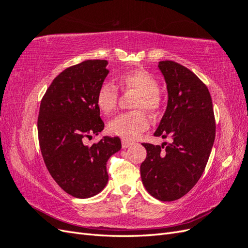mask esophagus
Returning <instances> with one entry per match:
<instances>
[{
  "label": "esophagus",
  "mask_w": 248,
  "mask_h": 248,
  "mask_svg": "<svg viewBox=\"0 0 248 248\" xmlns=\"http://www.w3.org/2000/svg\"><path fill=\"white\" fill-rule=\"evenodd\" d=\"M131 145H132L131 141L127 140H122V148H123V149L128 148V147H130Z\"/></svg>",
  "instance_id": "esophagus-1"
}]
</instances>
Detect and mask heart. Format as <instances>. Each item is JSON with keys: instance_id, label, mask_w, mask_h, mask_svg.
<instances>
[{"instance_id": "b5f03b06", "label": "heart", "mask_w": 248, "mask_h": 248, "mask_svg": "<svg viewBox=\"0 0 248 248\" xmlns=\"http://www.w3.org/2000/svg\"><path fill=\"white\" fill-rule=\"evenodd\" d=\"M119 84L124 90H136L140 97L136 102L137 108H145L156 112L160 108L159 86L155 78L144 69H131L120 74ZM96 103L104 114H110L117 108L118 89L110 81H104L96 94ZM149 126V119L145 112L131 111L118 115L108 123L111 134L124 139L133 140L145 131Z\"/></svg>"}]
</instances>
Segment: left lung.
<instances>
[{
    "label": "left lung",
    "mask_w": 248,
    "mask_h": 248,
    "mask_svg": "<svg viewBox=\"0 0 248 248\" xmlns=\"http://www.w3.org/2000/svg\"><path fill=\"white\" fill-rule=\"evenodd\" d=\"M158 68L167 84L168 106L154 137L171 141L142 144L147 157L140 177L153 198L171 202L185 196L204 171L215 140V118L211 95L196 74L172 61L159 62Z\"/></svg>",
    "instance_id": "left-lung-1"
}]
</instances>
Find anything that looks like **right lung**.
<instances>
[{
  "label": "right lung",
  "instance_id": "obj_1",
  "mask_svg": "<svg viewBox=\"0 0 248 248\" xmlns=\"http://www.w3.org/2000/svg\"><path fill=\"white\" fill-rule=\"evenodd\" d=\"M107 60H87L52 80L41 100L38 138L44 163L61 188L78 199L98 194L108 181L107 163L121 150L119 138L84 139L104 128L96 94L108 74Z\"/></svg>",
  "mask_w": 248,
  "mask_h": 248
}]
</instances>
